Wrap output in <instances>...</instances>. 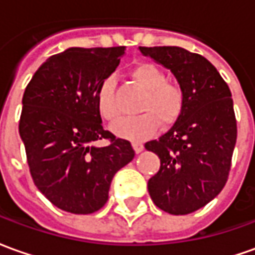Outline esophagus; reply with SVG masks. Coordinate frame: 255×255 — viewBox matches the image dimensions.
Returning <instances> with one entry per match:
<instances>
[{
    "instance_id": "obj_1",
    "label": "esophagus",
    "mask_w": 255,
    "mask_h": 255,
    "mask_svg": "<svg viewBox=\"0 0 255 255\" xmlns=\"http://www.w3.org/2000/svg\"><path fill=\"white\" fill-rule=\"evenodd\" d=\"M132 147H133V150H135V153H136V154H139V153L143 150V144L138 143V142H133Z\"/></svg>"
}]
</instances>
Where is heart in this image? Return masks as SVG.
Instances as JSON below:
<instances>
[{
	"instance_id": "heart-1",
	"label": "heart",
	"mask_w": 255,
	"mask_h": 255,
	"mask_svg": "<svg viewBox=\"0 0 255 255\" xmlns=\"http://www.w3.org/2000/svg\"><path fill=\"white\" fill-rule=\"evenodd\" d=\"M131 76L147 91L139 106L142 115L124 117L112 126V131L123 139L140 142L158 129V121L164 127L176 122L184 106V91L180 84L168 82L165 72L153 63L135 65L131 71ZM97 108L101 116L108 122H113L119 117L115 82L112 78H106L100 84L97 91Z\"/></svg>"
}]
</instances>
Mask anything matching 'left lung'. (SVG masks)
<instances>
[{"label":"left lung","mask_w":255,"mask_h":255,"mask_svg":"<svg viewBox=\"0 0 255 255\" xmlns=\"http://www.w3.org/2000/svg\"><path fill=\"white\" fill-rule=\"evenodd\" d=\"M139 50L171 69L184 91L182 115L171 129L144 144L161 162L149 194L166 213H192L219 195L230 175L238 133L230 87L201 54L177 46Z\"/></svg>","instance_id":"left-lung-1"}]
</instances>
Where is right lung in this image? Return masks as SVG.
<instances>
[{
    "label": "right lung",
    "instance_id": "1",
    "mask_svg": "<svg viewBox=\"0 0 255 255\" xmlns=\"http://www.w3.org/2000/svg\"><path fill=\"white\" fill-rule=\"evenodd\" d=\"M126 47H69L49 57L25 87L20 138L38 190L61 210L90 214L108 201L112 179L135 155L102 127L97 91ZM108 138L105 148L92 144Z\"/></svg>",
    "mask_w": 255,
    "mask_h": 255
}]
</instances>
